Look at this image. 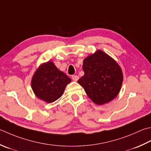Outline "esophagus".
<instances>
[{"instance_id":"1","label":"esophagus","mask_w":151,"mask_h":151,"mask_svg":"<svg viewBox=\"0 0 151 151\" xmlns=\"http://www.w3.org/2000/svg\"><path fill=\"white\" fill-rule=\"evenodd\" d=\"M78 78H79V77H78V76H77V75L72 76V79L73 80V81L76 82L78 80Z\"/></svg>"}]
</instances>
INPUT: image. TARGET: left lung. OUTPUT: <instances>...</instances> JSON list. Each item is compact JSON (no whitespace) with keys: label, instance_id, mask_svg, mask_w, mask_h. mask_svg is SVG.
Returning a JSON list of instances; mask_svg holds the SVG:
<instances>
[{"label":"left lung","instance_id":"8db88e82","mask_svg":"<svg viewBox=\"0 0 151 151\" xmlns=\"http://www.w3.org/2000/svg\"><path fill=\"white\" fill-rule=\"evenodd\" d=\"M84 75L79 78L81 85L91 101L103 105L116 97L122 87L123 74L116 61L101 50L85 58Z\"/></svg>","mask_w":151,"mask_h":151}]
</instances>
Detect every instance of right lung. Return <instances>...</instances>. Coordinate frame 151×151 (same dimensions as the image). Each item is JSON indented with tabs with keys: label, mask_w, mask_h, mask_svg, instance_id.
Returning <instances> with one entry per match:
<instances>
[{
	"label": "right lung",
	"mask_w": 151,
	"mask_h": 151,
	"mask_svg": "<svg viewBox=\"0 0 151 151\" xmlns=\"http://www.w3.org/2000/svg\"><path fill=\"white\" fill-rule=\"evenodd\" d=\"M71 80L59 70L52 61L40 65L31 80V87L38 98L52 103L63 95Z\"/></svg>",
	"instance_id": "add662e5"
}]
</instances>
